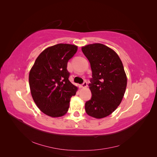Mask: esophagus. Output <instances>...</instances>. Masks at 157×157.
I'll return each mask as SVG.
<instances>
[{"label":"esophagus","mask_w":157,"mask_h":157,"mask_svg":"<svg viewBox=\"0 0 157 157\" xmlns=\"http://www.w3.org/2000/svg\"><path fill=\"white\" fill-rule=\"evenodd\" d=\"M80 87L82 88H86V87H87V83H86V82H84L81 85V86H80Z\"/></svg>","instance_id":"obj_1"}]
</instances>
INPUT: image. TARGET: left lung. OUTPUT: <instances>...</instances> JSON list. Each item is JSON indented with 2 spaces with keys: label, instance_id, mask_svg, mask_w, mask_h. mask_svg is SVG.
<instances>
[{
  "label": "left lung",
  "instance_id": "1",
  "mask_svg": "<svg viewBox=\"0 0 157 157\" xmlns=\"http://www.w3.org/2000/svg\"><path fill=\"white\" fill-rule=\"evenodd\" d=\"M91 66L92 78L89 88L92 98L85 103V111L96 118L106 117L120 105L126 91L127 77L119 56L100 43L82 47Z\"/></svg>",
  "mask_w": 157,
  "mask_h": 157
}]
</instances>
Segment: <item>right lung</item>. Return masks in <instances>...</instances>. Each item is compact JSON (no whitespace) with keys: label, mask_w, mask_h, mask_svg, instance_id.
<instances>
[{"label":"right lung","mask_w":157,"mask_h":157,"mask_svg":"<svg viewBox=\"0 0 157 157\" xmlns=\"http://www.w3.org/2000/svg\"><path fill=\"white\" fill-rule=\"evenodd\" d=\"M78 46L58 44L42 51L31 67L29 82L32 98L45 115L60 117L67 113L71 98L78 87L71 83L67 69L68 61Z\"/></svg>","instance_id":"obj_1"}]
</instances>
